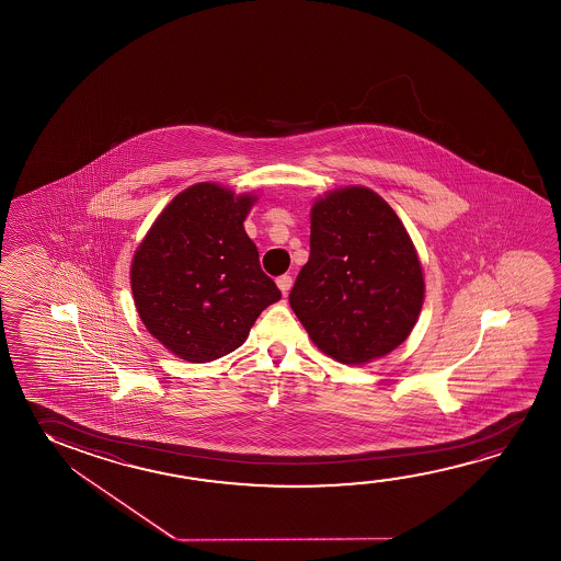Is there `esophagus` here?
<instances>
[{
	"mask_svg": "<svg viewBox=\"0 0 561 561\" xmlns=\"http://www.w3.org/2000/svg\"><path fill=\"white\" fill-rule=\"evenodd\" d=\"M291 285H294V277L287 276V274H284V276L277 277V287L282 289V294L287 295L289 294V289H291Z\"/></svg>",
	"mask_w": 561,
	"mask_h": 561,
	"instance_id": "esophagus-1",
	"label": "esophagus"
}]
</instances>
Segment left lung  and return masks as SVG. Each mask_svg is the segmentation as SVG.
Returning a JSON list of instances; mask_svg holds the SVG:
<instances>
[{
    "instance_id": "obj_1",
    "label": "left lung",
    "mask_w": 561,
    "mask_h": 561,
    "mask_svg": "<svg viewBox=\"0 0 561 561\" xmlns=\"http://www.w3.org/2000/svg\"><path fill=\"white\" fill-rule=\"evenodd\" d=\"M413 240L376 192L350 185L311 209V254L289 305L319 348L359 366L403 344L423 309Z\"/></svg>"
}]
</instances>
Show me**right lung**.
Wrapping results in <instances>:
<instances>
[{
    "instance_id": "add662e5",
    "label": "right lung",
    "mask_w": 561,
    "mask_h": 561,
    "mask_svg": "<svg viewBox=\"0 0 561 561\" xmlns=\"http://www.w3.org/2000/svg\"><path fill=\"white\" fill-rule=\"evenodd\" d=\"M252 193L195 184L158 215L130 264V289L147 331L178 358H222L282 299L257 260L244 219Z\"/></svg>"
}]
</instances>
